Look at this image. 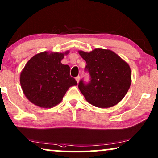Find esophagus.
I'll return each instance as SVG.
<instances>
[{
  "label": "esophagus",
  "instance_id": "obj_1",
  "mask_svg": "<svg viewBox=\"0 0 158 158\" xmlns=\"http://www.w3.org/2000/svg\"><path fill=\"white\" fill-rule=\"evenodd\" d=\"M79 80H80V77H79V76H78V77H76V81H77V83H79Z\"/></svg>",
  "mask_w": 158,
  "mask_h": 158
}]
</instances>
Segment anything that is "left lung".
Here are the masks:
<instances>
[{
  "mask_svg": "<svg viewBox=\"0 0 158 158\" xmlns=\"http://www.w3.org/2000/svg\"><path fill=\"white\" fill-rule=\"evenodd\" d=\"M79 53L90 76L88 83L82 79L78 85L86 101L99 108L111 107L120 102L131 84L128 64L110 50L95 48L89 53Z\"/></svg>",
  "mask_w": 158,
  "mask_h": 158,
  "instance_id": "obj_1",
  "label": "left lung"
}]
</instances>
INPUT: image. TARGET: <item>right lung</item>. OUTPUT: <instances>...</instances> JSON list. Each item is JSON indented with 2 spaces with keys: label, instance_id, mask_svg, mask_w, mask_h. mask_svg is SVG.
<instances>
[{
  "label": "right lung",
  "instance_id": "add662e5",
  "mask_svg": "<svg viewBox=\"0 0 158 158\" xmlns=\"http://www.w3.org/2000/svg\"><path fill=\"white\" fill-rule=\"evenodd\" d=\"M64 57L61 53L45 52L35 55L26 64L20 82L24 94L33 104L53 107L61 102L70 86L77 85L70 76L69 66L61 63Z\"/></svg>",
  "mask_w": 158,
  "mask_h": 158
}]
</instances>
